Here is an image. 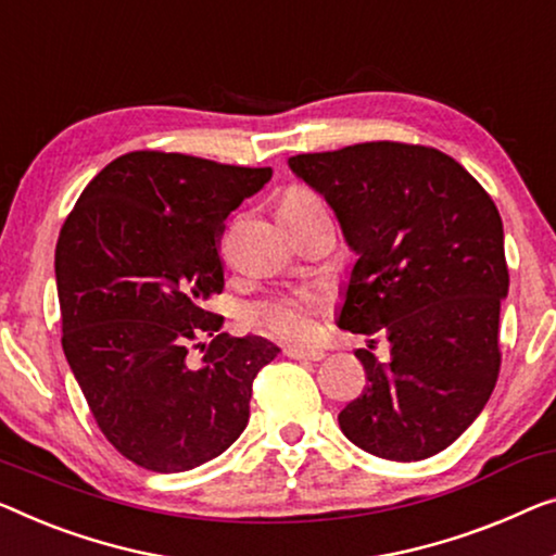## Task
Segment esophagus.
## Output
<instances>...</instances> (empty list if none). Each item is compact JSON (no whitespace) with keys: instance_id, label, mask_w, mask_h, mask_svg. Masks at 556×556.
Segmentation results:
<instances>
[{"instance_id":"34e87169","label":"esophagus","mask_w":556,"mask_h":556,"mask_svg":"<svg viewBox=\"0 0 556 556\" xmlns=\"http://www.w3.org/2000/svg\"><path fill=\"white\" fill-rule=\"evenodd\" d=\"M285 354L292 359H309V362H319L321 357H325V352L309 350V346H287Z\"/></svg>"}]
</instances>
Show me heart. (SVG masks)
I'll return each instance as SVG.
<instances>
[{"label":"heart","mask_w":556,"mask_h":556,"mask_svg":"<svg viewBox=\"0 0 556 556\" xmlns=\"http://www.w3.org/2000/svg\"><path fill=\"white\" fill-rule=\"evenodd\" d=\"M321 202L309 189L289 187L281 194L279 214H302L317 210ZM325 306V296L319 292H294L275 294L267 300L252 302L244 306V325L262 331V334L287 339V342H306L314 334V314Z\"/></svg>","instance_id":"obj_1"}]
</instances>
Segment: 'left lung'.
I'll use <instances>...</instances> for the list:
<instances>
[{"mask_svg": "<svg viewBox=\"0 0 556 556\" xmlns=\"http://www.w3.org/2000/svg\"><path fill=\"white\" fill-rule=\"evenodd\" d=\"M289 169L327 199L357 254L337 325L389 342V362L369 352L375 339L354 352L367 387L339 427L375 457H432L479 417L500 377V212L432 147L364 142L289 156Z\"/></svg>", "mask_w": 556, "mask_h": 556, "instance_id": "obj_1", "label": "left lung"}]
</instances>
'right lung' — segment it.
<instances>
[{"mask_svg": "<svg viewBox=\"0 0 556 556\" xmlns=\"http://www.w3.org/2000/svg\"><path fill=\"white\" fill-rule=\"evenodd\" d=\"M271 179L177 152H129L85 187L54 252L66 362L114 450L187 471L219 457L250 421L252 382L279 346L229 337L206 312L225 289V219ZM199 333L213 337L197 365Z\"/></svg>", "mask_w": 556, "mask_h": 556, "instance_id": "right-lung-1", "label": "right lung"}]
</instances>
